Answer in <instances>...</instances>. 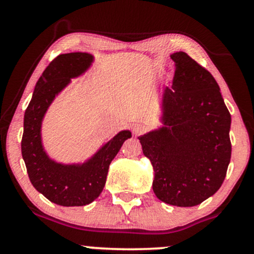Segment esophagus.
Here are the masks:
<instances>
[{
  "instance_id": "esophagus-1",
  "label": "esophagus",
  "mask_w": 254,
  "mask_h": 254,
  "mask_svg": "<svg viewBox=\"0 0 254 254\" xmlns=\"http://www.w3.org/2000/svg\"><path fill=\"white\" fill-rule=\"evenodd\" d=\"M145 130H147V127H145V125H143V124H136V125H133V127H132V132L135 136L142 135V133L145 132Z\"/></svg>"
}]
</instances>
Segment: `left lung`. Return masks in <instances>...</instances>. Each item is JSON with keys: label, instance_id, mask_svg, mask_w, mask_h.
I'll use <instances>...</instances> for the list:
<instances>
[{"label": "left lung", "instance_id": "8db88e82", "mask_svg": "<svg viewBox=\"0 0 254 254\" xmlns=\"http://www.w3.org/2000/svg\"><path fill=\"white\" fill-rule=\"evenodd\" d=\"M171 58L176 71L162 94L165 127L138 139L153 165L156 197L171 205L194 206L226 178L232 118L210 72L183 51Z\"/></svg>", "mask_w": 254, "mask_h": 254}]
</instances>
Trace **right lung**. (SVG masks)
Wrapping results in <instances>:
<instances>
[{
    "label": "right lung",
    "instance_id": "obj_1",
    "mask_svg": "<svg viewBox=\"0 0 254 254\" xmlns=\"http://www.w3.org/2000/svg\"><path fill=\"white\" fill-rule=\"evenodd\" d=\"M92 62L93 56L86 52L57 56L38 80L25 111L21 153L28 178L38 192L58 205L82 206L97 199L106 183L111 161L131 137L129 130L121 131L81 165L58 164L46 155L40 136L45 112L70 78L82 75Z\"/></svg>",
    "mask_w": 254,
    "mask_h": 254
}]
</instances>
